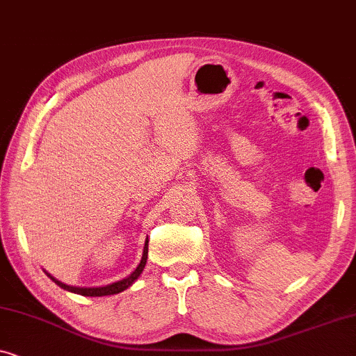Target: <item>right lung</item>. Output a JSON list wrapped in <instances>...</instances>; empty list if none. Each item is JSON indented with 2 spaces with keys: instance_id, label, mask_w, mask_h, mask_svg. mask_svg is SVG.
Segmentation results:
<instances>
[{
  "instance_id": "1",
  "label": "right lung",
  "mask_w": 356,
  "mask_h": 356,
  "mask_svg": "<svg viewBox=\"0 0 356 356\" xmlns=\"http://www.w3.org/2000/svg\"><path fill=\"white\" fill-rule=\"evenodd\" d=\"M147 252H149V241L145 240V246H144V254H143V259H140L139 266L136 267V270L131 274L129 277H126V279L120 280V282H115V284L111 285H106V286H97V289H79V286H71V285H66L63 284V282L53 279V277L48 274V277L55 282L58 286H61V289H65L67 291H72V293H77V295H84V296H105V295H116L120 293V291H123L128 289L134 284V280L138 279V277L143 274L144 267H145V262H147Z\"/></svg>"
}]
</instances>
